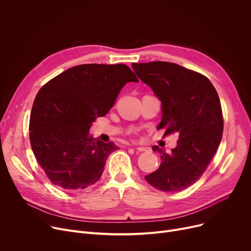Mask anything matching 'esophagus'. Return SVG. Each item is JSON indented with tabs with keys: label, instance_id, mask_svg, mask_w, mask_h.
<instances>
[{
	"label": "esophagus",
	"instance_id": "1",
	"mask_svg": "<svg viewBox=\"0 0 251 251\" xmlns=\"http://www.w3.org/2000/svg\"><path fill=\"white\" fill-rule=\"evenodd\" d=\"M135 150L137 151H151L150 148H143V147H137Z\"/></svg>",
	"mask_w": 251,
	"mask_h": 251
}]
</instances>
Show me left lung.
<instances>
[{"mask_svg": "<svg viewBox=\"0 0 251 251\" xmlns=\"http://www.w3.org/2000/svg\"><path fill=\"white\" fill-rule=\"evenodd\" d=\"M132 68L162 101L157 128H165V135L179 134L171 152L152 148L162 162L146 180L157 190L181 191L201 177L221 142L224 119L218 92L207 77L175 63H133Z\"/></svg>", "mask_w": 251, "mask_h": 251, "instance_id": "obj_1", "label": "left lung"}]
</instances>
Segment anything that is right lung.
Masks as SVG:
<instances>
[{"label": "right lung", "instance_id": "right-lung-1", "mask_svg": "<svg viewBox=\"0 0 251 251\" xmlns=\"http://www.w3.org/2000/svg\"><path fill=\"white\" fill-rule=\"evenodd\" d=\"M138 79L127 65L74 66L47 82L34 99L29 140L49 180L66 191L85 189L101 176L118 150L89 134L91 123L107 114L127 82Z\"/></svg>", "mask_w": 251, "mask_h": 251}]
</instances>
